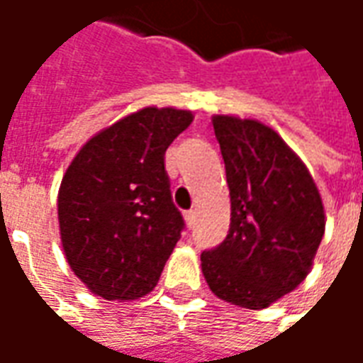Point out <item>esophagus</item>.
Here are the masks:
<instances>
[{"mask_svg":"<svg viewBox=\"0 0 363 363\" xmlns=\"http://www.w3.org/2000/svg\"><path fill=\"white\" fill-rule=\"evenodd\" d=\"M184 217H186L187 227H194V223H196V211H194V209H189V211L184 213Z\"/></svg>","mask_w":363,"mask_h":363,"instance_id":"1","label":"esophagus"}]
</instances>
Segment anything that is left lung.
<instances>
[{"instance_id":"8db88e82","label":"left lung","mask_w":363,"mask_h":363,"mask_svg":"<svg viewBox=\"0 0 363 363\" xmlns=\"http://www.w3.org/2000/svg\"><path fill=\"white\" fill-rule=\"evenodd\" d=\"M231 196L221 245L201 253V271L221 301L261 311L301 284L324 235V206L302 160L257 120L213 116Z\"/></svg>"}]
</instances>
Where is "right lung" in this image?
<instances>
[{
  "label": "right lung",
  "mask_w": 363,
  "mask_h": 363,
  "mask_svg": "<svg viewBox=\"0 0 363 363\" xmlns=\"http://www.w3.org/2000/svg\"><path fill=\"white\" fill-rule=\"evenodd\" d=\"M191 120L189 110L156 106L128 114L92 136L62 176V249L72 272L106 301L148 294L182 237L164 156Z\"/></svg>",
  "instance_id": "add662e5"
}]
</instances>
